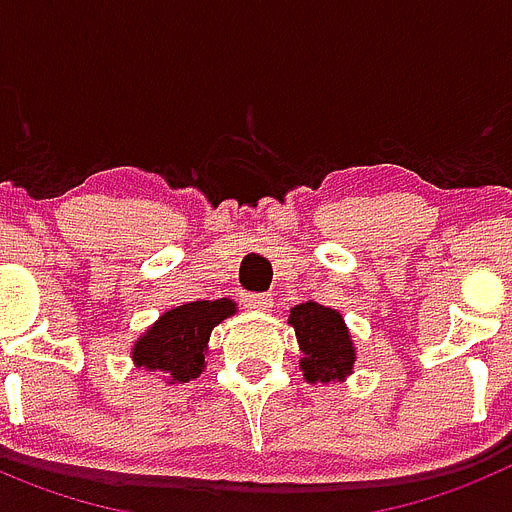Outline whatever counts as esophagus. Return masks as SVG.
<instances>
[{
  "instance_id": "esophagus-1",
  "label": "esophagus",
  "mask_w": 512,
  "mask_h": 512,
  "mask_svg": "<svg viewBox=\"0 0 512 512\" xmlns=\"http://www.w3.org/2000/svg\"><path fill=\"white\" fill-rule=\"evenodd\" d=\"M244 306H247V309L268 311L273 309V296H270V293H244Z\"/></svg>"
}]
</instances>
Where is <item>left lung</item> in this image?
I'll use <instances>...</instances> for the list:
<instances>
[{"label":"left lung","mask_w":512,"mask_h":512,"mask_svg":"<svg viewBox=\"0 0 512 512\" xmlns=\"http://www.w3.org/2000/svg\"><path fill=\"white\" fill-rule=\"evenodd\" d=\"M288 324L296 330L301 345V371L306 381H335L353 371L355 350L342 317L317 301L293 306Z\"/></svg>","instance_id":"1"}]
</instances>
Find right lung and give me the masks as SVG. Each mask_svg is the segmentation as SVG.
Instances as JSON below:
<instances>
[{
	"label": "right lung",
	"mask_w": 512,
	"mask_h": 512,
	"mask_svg": "<svg viewBox=\"0 0 512 512\" xmlns=\"http://www.w3.org/2000/svg\"><path fill=\"white\" fill-rule=\"evenodd\" d=\"M234 314V301H193L170 309L136 342L133 361L146 371L167 373L170 384L198 379L206 366L211 330Z\"/></svg>",
	"instance_id": "add662e5"
}]
</instances>
